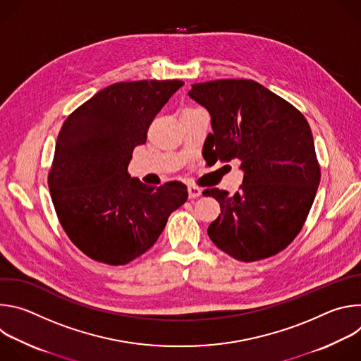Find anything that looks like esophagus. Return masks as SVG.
<instances>
[{
	"label": "esophagus",
	"mask_w": 361,
	"mask_h": 361,
	"mask_svg": "<svg viewBox=\"0 0 361 361\" xmlns=\"http://www.w3.org/2000/svg\"><path fill=\"white\" fill-rule=\"evenodd\" d=\"M201 192H202V190H201L200 187H197V185H188V197H190V198H197V197L201 195Z\"/></svg>",
	"instance_id": "esophagus-1"
}]
</instances>
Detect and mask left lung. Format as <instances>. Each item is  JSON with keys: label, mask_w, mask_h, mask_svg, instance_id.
I'll list each match as a JSON object with an SVG mask.
<instances>
[{"label": "left lung", "mask_w": 361, "mask_h": 361, "mask_svg": "<svg viewBox=\"0 0 361 361\" xmlns=\"http://www.w3.org/2000/svg\"><path fill=\"white\" fill-rule=\"evenodd\" d=\"M188 95L212 117L204 159L240 160L244 173L234 195L202 192L221 207L209 237L245 263L280 252L302 228L320 183L310 126L290 102L251 80L200 82Z\"/></svg>", "instance_id": "1"}]
</instances>
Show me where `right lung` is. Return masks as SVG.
<instances>
[{
    "label": "right lung",
    "instance_id": "obj_1",
    "mask_svg": "<svg viewBox=\"0 0 361 361\" xmlns=\"http://www.w3.org/2000/svg\"><path fill=\"white\" fill-rule=\"evenodd\" d=\"M183 85L180 80L117 82L64 121L48 187L63 228L90 259L111 266L133 262L187 201L183 183L148 187L127 170L151 121Z\"/></svg>",
    "mask_w": 361,
    "mask_h": 361
}]
</instances>
